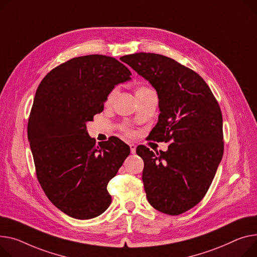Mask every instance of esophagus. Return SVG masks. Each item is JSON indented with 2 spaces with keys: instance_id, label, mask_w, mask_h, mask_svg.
<instances>
[{
  "instance_id": "esophagus-1",
  "label": "esophagus",
  "mask_w": 257,
  "mask_h": 257,
  "mask_svg": "<svg viewBox=\"0 0 257 257\" xmlns=\"http://www.w3.org/2000/svg\"><path fill=\"white\" fill-rule=\"evenodd\" d=\"M129 147H130V151H131V153H132V154H134V153H135V151H136V146H135L134 144H129Z\"/></svg>"
}]
</instances>
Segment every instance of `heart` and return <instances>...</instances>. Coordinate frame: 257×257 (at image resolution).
I'll return each instance as SVG.
<instances>
[{
    "instance_id": "obj_1",
    "label": "heart",
    "mask_w": 257,
    "mask_h": 257,
    "mask_svg": "<svg viewBox=\"0 0 257 257\" xmlns=\"http://www.w3.org/2000/svg\"><path fill=\"white\" fill-rule=\"evenodd\" d=\"M149 91H151V89L149 87H146V85H141V87H139L138 89H136V95H141V94H144V93L149 92ZM116 94H117V88L116 87L109 91V93L107 94L106 99H105V103L107 105L112 103V101L114 100Z\"/></svg>"
}]
</instances>
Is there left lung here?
I'll list each match as a JSON object with an SVG mask.
<instances>
[{
  "label": "left lung",
  "mask_w": 257,
  "mask_h": 257,
  "mask_svg": "<svg viewBox=\"0 0 257 257\" xmlns=\"http://www.w3.org/2000/svg\"><path fill=\"white\" fill-rule=\"evenodd\" d=\"M121 61L146 78L159 98L158 123L149 139L172 142L166 152L138 147L144 160L148 201L159 212L180 215L208 192L223 156V119L207 82L168 57L139 53Z\"/></svg>",
  "instance_id": "obj_1"
}]
</instances>
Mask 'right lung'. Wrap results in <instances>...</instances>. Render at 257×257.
Returning a JSON list of instances; mask_svg holds the SVG:
<instances>
[{
    "mask_svg": "<svg viewBox=\"0 0 257 257\" xmlns=\"http://www.w3.org/2000/svg\"><path fill=\"white\" fill-rule=\"evenodd\" d=\"M114 58H73L48 72L36 91L28 139L37 179L48 199L75 219H92L109 207L108 182L130 154L116 138L95 144L87 123L103 110L107 94L131 79Z\"/></svg>",
    "mask_w": 257,
    "mask_h": 257,
    "instance_id": "1",
    "label": "right lung"
}]
</instances>
